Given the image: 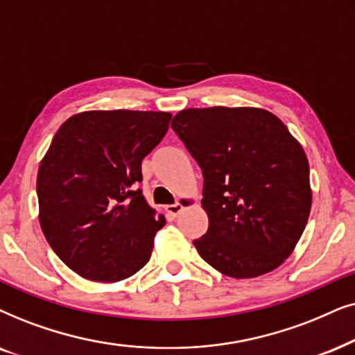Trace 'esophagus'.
Returning <instances> with one entry per match:
<instances>
[{"label":"esophagus","instance_id":"1","mask_svg":"<svg viewBox=\"0 0 355 355\" xmlns=\"http://www.w3.org/2000/svg\"><path fill=\"white\" fill-rule=\"evenodd\" d=\"M188 202H191L190 200H187ZM183 211V205L182 202H175V205H170V206H167V212L170 216H173V217H177L178 214H180V212Z\"/></svg>","mask_w":355,"mask_h":355}]
</instances>
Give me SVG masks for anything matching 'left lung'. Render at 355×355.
Here are the masks:
<instances>
[{"label":"left lung","mask_w":355,"mask_h":355,"mask_svg":"<svg viewBox=\"0 0 355 355\" xmlns=\"http://www.w3.org/2000/svg\"><path fill=\"white\" fill-rule=\"evenodd\" d=\"M172 128L202 170L209 227L200 257L235 279L279 268L311 209L305 150L271 112L254 107L187 108Z\"/></svg>","instance_id":"left-lung-1"}]
</instances>
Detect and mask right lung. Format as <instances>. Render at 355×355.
I'll return each instance as SVG.
<instances>
[{
    "instance_id": "obj_1",
    "label": "right lung",
    "mask_w": 355,
    "mask_h": 355,
    "mask_svg": "<svg viewBox=\"0 0 355 355\" xmlns=\"http://www.w3.org/2000/svg\"><path fill=\"white\" fill-rule=\"evenodd\" d=\"M167 112L91 110L68 118L37 173L46 242L76 274L118 282L149 261L165 224L138 183L141 162L167 133Z\"/></svg>"
}]
</instances>
